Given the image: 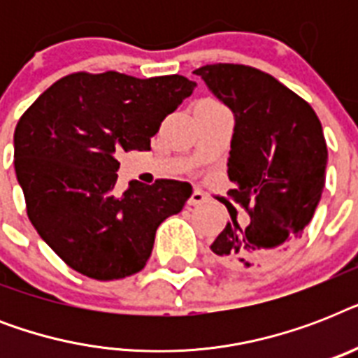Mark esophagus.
Wrapping results in <instances>:
<instances>
[{"label":"esophagus","instance_id":"obj_1","mask_svg":"<svg viewBox=\"0 0 358 358\" xmlns=\"http://www.w3.org/2000/svg\"><path fill=\"white\" fill-rule=\"evenodd\" d=\"M187 202H189V206H199V204H204V202H208V196L204 195L202 191L195 189L193 193H191L189 201Z\"/></svg>","mask_w":358,"mask_h":358}]
</instances>
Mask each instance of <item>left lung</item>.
Here are the masks:
<instances>
[{
	"mask_svg": "<svg viewBox=\"0 0 358 358\" xmlns=\"http://www.w3.org/2000/svg\"><path fill=\"white\" fill-rule=\"evenodd\" d=\"M195 74L234 113L229 195L250 219L239 224L230 213L232 221L210 249L230 269H264L299 241L322 199L327 167L322 122L303 98L258 69L217 63Z\"/></svg>",
	"mask_w": 358,
	"mask_h": 358,
	"instance_id": "8db88e82",
	"label": "left lung"
}]
</instances>
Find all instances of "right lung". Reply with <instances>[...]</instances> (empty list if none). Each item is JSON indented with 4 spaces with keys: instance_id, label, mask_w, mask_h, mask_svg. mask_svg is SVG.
<instances>
[{
    "instance_id": "1",
    "label": "right lung",
    "mask_w": 358,
    "mask_h": 358,
    "mask_svg": "<svg viewBox=\"0 0 358 358\" xmlns=\"http://www.w3.org/2000/svg\"><path fill=\"white\" fill-rule=\"evenodd\" d=\"M196 87L184 76L139 80L78 72L36 98L14 129V171L31 224L55 255L96 280L124 278L150 258L157 227L182 212L191 185L157 180L115 189L119 152L150 137Z\"/></svg>"
}]
</instances>
